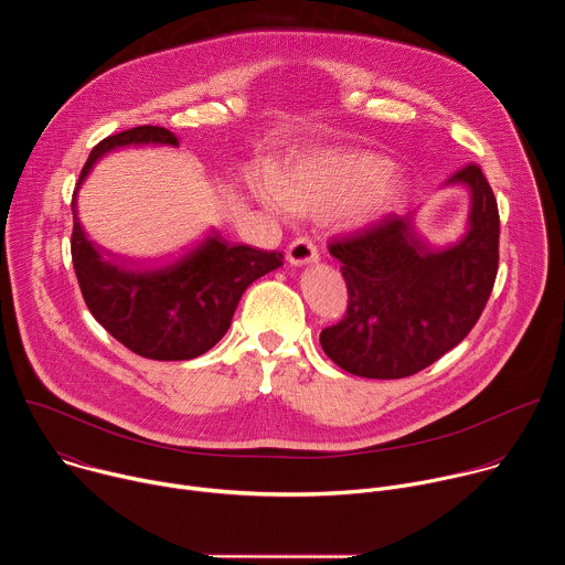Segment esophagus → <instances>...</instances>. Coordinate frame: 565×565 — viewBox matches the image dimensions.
I'll return each instance as SVG.
<instances>
[{"mask_svg":"<svg viewBox=\"0 0 565 565\" xmlns=\"http://www.w3.org/2000/svg\"><path fill=\"white\" fill-rule=\"evenodd\" d=\"M286 259L290 262V266H306V264H315L319 259V255L308 236H299L288 246Z\"/></svg>","mask_w":565,"mask_h":565,"instance_id":"obj_1","label":"esophagus"}]
</instances>
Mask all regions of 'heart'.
<instances>
[{"instance_id": "b5f03b06", "label": "heart", "mask_w": 565, "mask_h": 565, "mask_svg": "<svg viewBox=\"0 0 565 565\" xmlns=\"http://www.w3.org/2000/svg\"><path fill=\"white\" fill-rule=\"evenodd\" d=\"M391 158L375 151H315L270 177L253 181L255 194L270 207L306 216H340L371 225L395 214L407 199V185L388 179Z\"/></svg>"}]
</instances>
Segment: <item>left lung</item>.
<instances>
[{"label":"left lung","mask_w":565,"mask_h":565,"mask_svg":"<svg viewBox=\"0 0 565 565\" xmlns=\"http://www.w3.org/2000/svg\"><path fill=\"white\" fill-rule=\"evenodd\" d=\"M447 185L469 192L467 230L456 244L429 246L409 212L329 246L342 264L349 308L321 331L319 344L340 369L373 380L407 377L473 329L499 273V205L478 166L458 170Z\"/></svg>","instance_id":"8db88e82"}]
</instances>
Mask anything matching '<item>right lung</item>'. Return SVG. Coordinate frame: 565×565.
I'll use <instances>...</instances> for the list:
<instances>
[{
	"mask_svg": "<svg viewBox=\"0 0 565 565\" xmlns=\"http://www.w3.org/2000/svg\"><path fill=\"white\" fill-rule=\"evenodd\" d=\"M142 142L177 147L179 138L166 127L142 125L100 140L89 153L71 201V259L87 308L122 347L147 360H192L227 333L241 295L279 268L284 255L227 246L216 234L174 262L147 268L98 253L79 225L75 194L98 158Z\"/></svg>",
	"mask_w": 565,
	"mask_h": 565,
	"instance_id": "1",
	"label": "right lung"
}]
</instances>
